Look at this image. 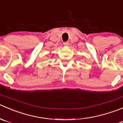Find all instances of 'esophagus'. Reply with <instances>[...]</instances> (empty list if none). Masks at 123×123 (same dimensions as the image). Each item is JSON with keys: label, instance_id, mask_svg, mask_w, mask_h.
Listing matches in <instances>:
<instances>
[{"label": "esophagus", "instance_id": "34e87169", "mask_svg": "<svg viewBox=\"0 0 123 123\" xmlns=\"http://www.w3.org/2000/svg\"><path fill=\"white\" fill-rule=\"evenodd\" d=\"M63 44H64V46H69V43L68 42H64V43H63Z\"/></svg>", "mask_w": 123, "mask_h": 123}]
</instances>
